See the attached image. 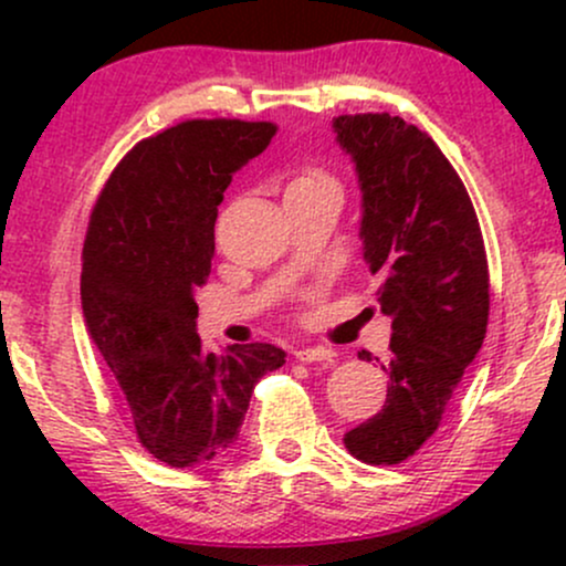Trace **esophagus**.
Returning a JSON list of instances; mask_svg holds the SVG:
<instances>
[{"label": "esophagus", "mask_w": 566, "mask_h": 566, "mask_svg": "<svg viewBox=\"0 0 566 566\" xmlns=\"http://www.w3.org/2000/svg\"><path fill=\"white\" fill-rule=\"evenodd\" d=\"M295 359H301V361H333L335 350H329L324 346H305V348L295 350Z\"/></svg>", "instance_id": "1"}]
</instances>
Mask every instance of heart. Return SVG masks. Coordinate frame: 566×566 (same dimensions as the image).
Wrapping results in <instances>:
<instances>
[{
	"instance_id": "obj_1",
	"label": "heart",
	"mask_w": 566,
	"mask_h": 566,
	"mask_svg": "<svg viewBox=\"0 0 566 566\" xmlns=\"http://www.w3.org/2000/svg\"><path fill=\"white\" fill-rule=\"evenodd\" d=\"M301 188H337V180L327 170H322V167H303V170L290 180L287 191H301ZM314 301V292H303L301 295V303L305 305H311Z\"/></svg>"
}]
</instances>
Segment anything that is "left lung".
Segmentation results:
<instances>
[{"label":"left lung","instance_id":"obj_1","mask_svg":"<svg viewBox=\"0 0 566 566\" xmlns=\"http://www.w3.org/2000/svg\"><path fill=\"white\" fill-rule=\"evenodd\" d=\"M333 127L359 172V233L391 316L386 405L343 444L361 463L396 465L433 437L484 343V239L463 180L423 129L391 114H343Z\"/></svg>","mask_w":566,"mask_h":566}]
</instances>
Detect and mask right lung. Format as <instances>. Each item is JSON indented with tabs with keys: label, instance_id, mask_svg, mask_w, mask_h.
Masks as SVG:
<instances>
[{
	"label": "right lung",
	"instance_id": "obj_1",
	"mask_svg": "<svg viewBox=\"0 0 566 566\" xmlns=\"http://www.w3.org/2000/svg\"><path fill=\"white\" fill-rule=\"evenodd\" d=\"M274 135V122L242 119L161 129L114 167L90 216L84 322L125 394L138 441L172 469L205 465L229 450L255 382L284 365V350L271 343L218 356L197 335L218 205L233 172Z\"/></svg>",
	"mask_w": 566,
	"mask_h": 566
}]
</instances>
